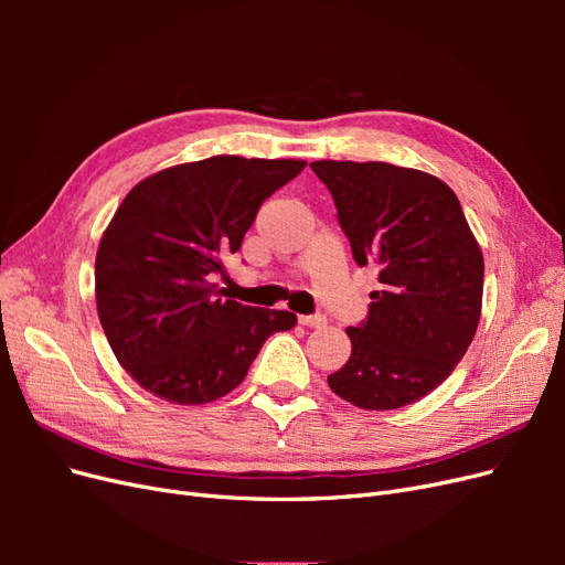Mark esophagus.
<instances>
[{"mask_svg": "<svg viewBox=\"0 0 565 565\" xmlns=\"http://www.w3.org/2000/svg\"><path fill=\"white\" fill-rule=\"evenodd\" d=\"M299 324H303V328H324L328 324V318L316 313V316H299Z\"/></svg>", "mask_w": 565, "mask_h": 565, "instance_id": "esophagus-1", "label": "esophagus"}]
</instances>
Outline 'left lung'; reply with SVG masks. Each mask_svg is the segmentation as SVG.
I'll return each instance as SVG.
<instances>
[{
	"instance_id": "left-lung-1",
	"label": "left lung",
	"mask_w": 565,
	"mask_h": 565,
	"mask_svg": "<svg viewBox=\"0 0 565 565\" xmlns=\"http://www.w3.org/2000/svg\"><path fill=\"white\" fill-rule=\"evenodd\" d=\"M334 198L358 266L382 289L351 339L349 363L328 377L363 409L417 403L450 377L481 320L483 254L450 185L388 162H311Z\"/></svg>"
}]
</instances>
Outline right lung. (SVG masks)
Returning a JSON list of instances; mask_svg holds the SVG:
<instances>
[{"instance_id": "1", "label": "right lung", "mask_w": 565, "mask_h": 565, "mask_svg": "<svg viewBox=\"0 0 565 565\" xmlns=\"http://www.w3.org/2000/svg\"><path fill=\"white\" fill-rule=\"evenodd\" d=\"M303 160L214 156L136 183L96 252V309L136 384L179 405H204L245 380L273 332L297 316L243 306L214 276L235 254L262 202Z\"/></svg>"}]
</instances>
